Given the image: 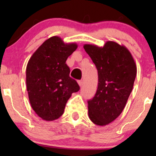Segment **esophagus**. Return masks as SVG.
<instances>
[{
	"label": "esophagus",
	"mask_w": 156,
	"mask_h": 156,
	"mask_svg": "<svg viewBox=\"0 0 156 156\" xmlns=\"http://www.w3.org/2000/svg\"><path fill=\"white\" fill-rule=\"evenodd\" d=\"M78 83L79 84L80 87H82V85H83V82H82V80H78Z\"/></svg>",
	"instance_id": "obj_1"
}]
</instances>
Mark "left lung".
I'll return each mask as SVG.
<instances>
[{
	"instance_id": "1",
	"label": "left lung",
	"mask_w": 156,
	"mask_h": 156,
	"mask_svg": "<svg viewBox=\"0 0 156 156\" xmlns=\"http://www.w3.org/2000/svg\"><path fill=\"white\" fill-rule=\"evenodd\" d=\"M83 48L98 73L96 94L88 101L89 117L103 126L117 119L124 109L133 87L136 65L128 48L113 41L103 47L86 44Z\"/></svg>"
}]
</instances>
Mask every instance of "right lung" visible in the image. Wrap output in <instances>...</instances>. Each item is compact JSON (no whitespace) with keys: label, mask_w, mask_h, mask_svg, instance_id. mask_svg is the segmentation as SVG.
Here are the masks:
<instances>
[{"label":"right lung","mask_w":156,"mask_h":156,"mask_svg":"<svg viewBox=\"0 0 156 156\" xmlns=\"http://www.w3.org/2000/svg\"><path fill=\"white\" fill-rule=\"evenodd\" d=\"M77 48L76 43H64L54 36L44 41L28 61V98L33 110L43 120L59 118L73 93L80 89L76 80L69 77L70 70L66 64Z\"/></svg>","instance_id":"right-lung-1"}]
</instances>
